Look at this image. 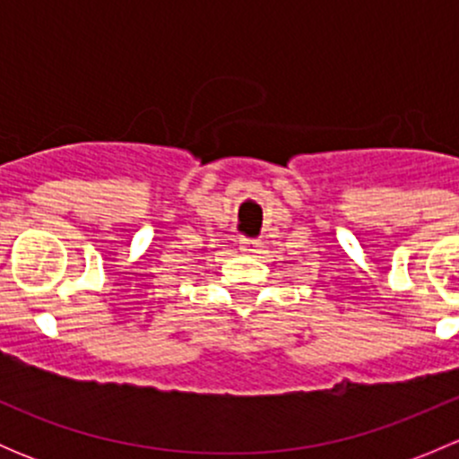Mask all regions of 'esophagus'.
<instances>
[{
  "mask_svg": "<svg viewBox=\"0 0 459 459\" xmlns=\"http://www.w3.org/2000/svg\"><path fill=\"white\" fill-rule=\"evenodd\" d=\"M239 248H242L244 253H248V255H253V253L262 251V242H259V239H247V238H244L242 242H239Z\"/></svg>",
  "mask_w": 459,
  "mask_h": 459,
  "instance_id": "obj_1",
  "label": "esophagus"
}]
</instances>
